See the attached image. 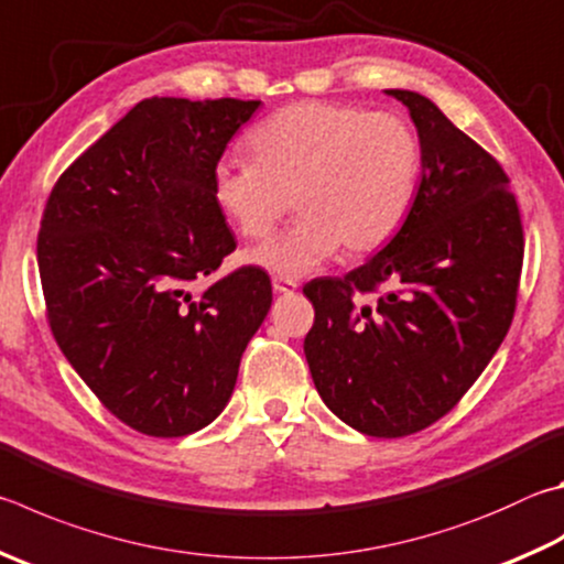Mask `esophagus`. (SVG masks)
<instances>
[{
    "instance_id": "obj_1",
    "label": "esophagus",
    "mask_w": 564,
    "mask_h": 564,
    "mask_svg": "<svg viewBox=\"0 0 564 564\" xmlns=\"http://www.w3.org/2000/svg\"><path fill=\"white\" fill-rule=\"evenodd\" d=\"M299 289V283L291 281V279H273V291L275 293H291Z\"/></svg>"
}]
</instances>
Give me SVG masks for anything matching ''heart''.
<instances>
[{
	"label": "heart",
	"instance_id": "heart-1",
	"mask_svg": "<svg viewBox=\"0 0 564 564\" xmlns=\"http://www.w3.org/2000/svg\"><path fill=\"white\" fill-rule=\"evenodd\" d=\"M253 160H219L217 207L247 239H265L293 204L301 217L247 259L303 279L337 249L382 247L412 209L422 145L404 118L357 106L295 104L251 132Z\"/></svg>",
	"mask_w": 564,
	"mask_h": 564
}]
</instances>
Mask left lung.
I'll list each match as a JSON object with an SVG mask.
<instances>
[{"mask_svg": "<svg viewBox=\"0 0 564 564\" xmlns=\"http://www.w3.org/2000/svg\"><path fill=\"white\" fill-rule=\"evenodd\" d=\"M384 94L414 122L422 180L380 253L305 285L315 323L303 350L335 416L397 438L452 412L486 370L513 321L525 243L503 167L426 96ZM380 288L375 304L361 301Z\"/></svg>", "mask_w": 564, "mask_h": 564, "instance_id": "left-lung-1", "label": "left lung"}]
</instances>
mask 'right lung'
I'll return each instance as SVG.
<instances>
[{
	"label": "right lung",
	"instance_id": "1",
	"mask_svg": "<svg viewBox=\"0 0 564 564\" xmlns=\"http://www.w3.org/2000/svg\"><path fill=\"white\" fill-rule=\"evenodd\" d=\"M259 106L140 100L46 202L36 256L51 333L90 392L140 434L212 424L269 315L259 265L204 283L237 249L212 172Z\"/></svg>",
	"mask_w": 564,
	"mask_h": 564
}]
</instances>
